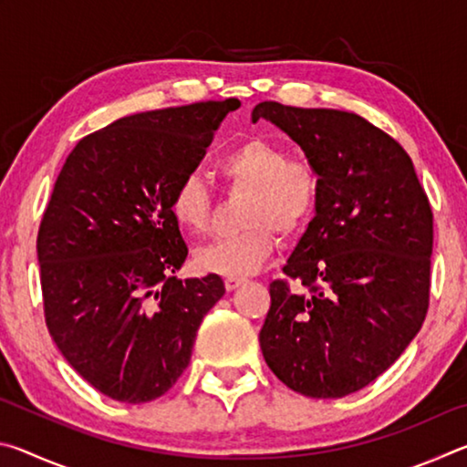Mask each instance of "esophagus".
<instances>
[{"label":"esophagus","mask_w":467,"mask_h":467,"mask_svg":"<svg viewBox=\"0 0 467 467\" xmlns=\"http://www.w3.org/2000/svg\"><path fill=\"white\" fill-rule=\"evenodd\" d=\"M247 280L244 278H239V275H228V278L224 280V286H226V290H234V288H239L241 284H244Z\"/></svg>","instance_id":"esophagus-1"}]
</instances>
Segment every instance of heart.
Returning a JSON list of instances; mask_svg holds the SVG:
<instances>
[{"instance_id": "obj_1", "label": "heart", "mask_w": 467, "mask_h": 467, "mask_svg": "<svg viewBox=\"0 0 467 467\" xmlns=\"http://www.w3.org/2000/svg\"><path fill=\"white\" fill-rule=\"evenodd\" d=\"M233 187L249 189L243 231L220 236L197 249L195 262L205 272L244 275L257 272L275 247V231L292 236L311 223L319 203V175L309 162L288 161V152L262 138L233 146L220 161ZM212 193L202 175L187 172L171 193V212L189 233H203L212 218Z\"/></svg>"}]
</instances>
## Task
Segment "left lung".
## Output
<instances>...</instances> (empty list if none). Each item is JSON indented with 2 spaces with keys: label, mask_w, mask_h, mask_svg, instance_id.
<instances>
[{
  "label": "left lung",
  "mask_w": 467,
  "mask_h": 467,
  "mask_svg": "<svg viewBox=\"0 0 467 467\" xmlns=\"http://www.w3.org/2000/svg\"><path fill=\"white\" fill-rule=\"evenodd\" d=\"M303 148L321 192L315 218L270 284L259 346L306 398H344L385 373L429 311L432 212L398 141L360 115L265 100L253 109Z\"/></svg>",
  "instance_id": "1"
}]
</instances>
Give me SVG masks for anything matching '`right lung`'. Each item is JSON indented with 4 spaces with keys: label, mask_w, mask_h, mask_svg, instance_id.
Here are the masks:
<instances>
[{
    "label": "right lung",
    "mask_w": 467,
    "mask_h": 467,
    "mask_svg": "<svg viewBox=\"0 0 467 467\" xmlns=\"http://www.w3.org/2000/svg\"><path fill=\"white\" fill-rule=\"evenodd\" d=\"M236 99L148 110L78 141L36 236L45 321L69 365L125 404L167 393L224 295L216 274L179 280L187 244L171 212Z\"/></svg>",
    "instance_id": "add662e5"
}]
</instances>
